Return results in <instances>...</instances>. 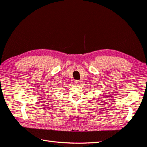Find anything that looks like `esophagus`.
<instances>
[{"label":"esophagus","mask_w":147,"mask_h":147,"mask_svg":"<svg viewBox=\"0 0 147 147\" xmlns=\"http://www.w3.org/2000/svg\"><path fill=\"white\" fill-rule=\"evenodd\" d=\"M74 83L75 84H77V85H79V84L81 83V82H80V80H75Z\"/></svg>","instance_id":"obj_1"}]
</instances>
